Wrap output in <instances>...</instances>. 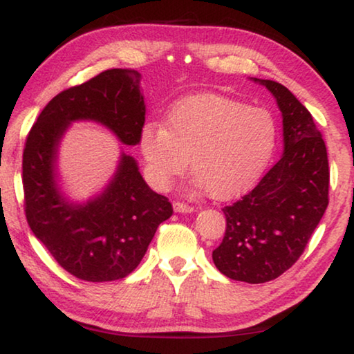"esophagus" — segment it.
<instances>
[{
    "label": "esophagus",
    "instance_id": "1",
    "mask_svg": "<svg viewBox=\"0 0 354 354\" xmlns=\"http://www.w3.org/2000/svg\"><path fill=\"white\" fill-rule=\"evenodd\" d=\"M173 209H175V212H185V214H190V212H194L195 211V207L194 206H190V205H187V203H184V201H175L173 203Z\"/></svg>",
    "mask_w": 354,
    "mask_h": 354
}]
</instances>
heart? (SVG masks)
<instances>
[{"label":"heart","instance_id":"obj_1","mask_svg":"<svg viewBox=\"0 0 354 354\" xmlns=\"http://www.w3.org/2000/svg\"><path fill=\"white\" fill-rule=\"evenodd\" d=\"M278 127L266 107L215 93L179 100L164 127L143 124L140 149L148 176L167 187L187 169L214 200L242 195L261 178L277 147Z\"/></svg>","mask_w":354,"mask_h":354}]
</instances>
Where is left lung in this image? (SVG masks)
Returning a JSON list of instances; mask_svg holds the SVG:
<instances>
[{"mask_svg": "<svg viewBox=\"0 0 354 354\" xmlns=\"http://www.w3.org/2000/svg\"><path fill=\"white\" fill-rule=\"evenodd\" d=\"M283 112L284 154L259 184L223 207V241L212 251L225 277L250 284L277 279L298 261L328 207L326 145L310 112L289 88L256 80Z\"/></svg>", "mask_w": 354, "mask_h": 354, "instance_id": "obj_1", "label": "left lung"}]
</instances>
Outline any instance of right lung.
<instances>
[{"mask_svg": "<svg viewBox=\"0 0 354 354\" xmlns=\"http://www.w3.org/2000/svg\"><path fill=\"white\" fill-rule=\"evenodd\" d=\"M140 75L111 68L57 93L28 133L23 151L25 214L34 236L64 270L104 283L136 270L158 226L171 217L169 198L148 187L136 160L123 154L103 195L86 206L68 205L56 189V148L73 120H95L124 145H139L145 124Z\"/></svg>", "mask_w": 354, "mask_h": 354, "instance_id": "right-lung-1", "label": "right lung"}]
</instances>
